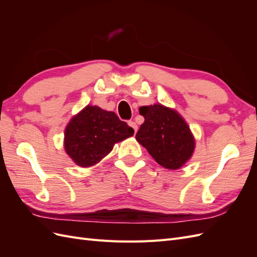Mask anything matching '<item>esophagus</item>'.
Masks as SVG:
<instances>
[{
  "mask_svg": "<svg viewBox=\"0 0 257 257\" xmlns=\"http://www.w3.org/2000/svg\"><path fill=\"white\" fill-rule=\"evenodd\" d=\"M128 125L134 130V132H135V134H136V132H137V124L134 122V121H128Z\"/></svg>",
  "mask_w": 257,
  "mask_h": 257,
  "instance_id": "esophagus-1",
  "label": "esophagus"
}]
</instances>
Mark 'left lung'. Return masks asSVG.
<instances>
[{
	"mask_svg": "<svg viewBox=\"0 0 257 257\" xmlns=\"http://www.w3.org/2000/svg\"><path fill=\"white\" fill-rule=\"evenodd\" d=\"M139 113L145 122L136 141L161 166L170 170L181 168L195 149V138L183 116L162 104L142 106Z\"/></svg>",
	"mask_w": 257,
	"mask_h": 257,
	"instance_id": "left-lung-1",
	"label": "left lung"
}]
</instances>
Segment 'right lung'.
<instances>
[{
	"instance_id": "obj_1",
	"label": "right lung",
	"mask_w": 257,
	"mask_h": 257,
	"mask_svg": "<svg viewBox=\"0 0 257 257\" xmlns=\"http://www.w3.org/2000/svg\"><path fill=\"white\" fill-rule=\"evenodd\" d=\"M134 135V130L113 111L85 106L68 122L64 149L76 165L91 167L112 150L114 144Z\"/></svg>"
}]
</instances>
